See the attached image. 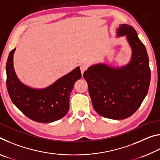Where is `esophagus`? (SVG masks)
Returning <instances> with one entry per match:
<instances>
[{"instance_id":"34e87169","label":"esophagus","mask_w":160,"mask_h":160,"mask_svg":"<svg viewBox=\"0 0 160 160\" xmlns=\"http://www.w3.org/2000/svg\"><path fill=\"white\" fill-rule=\"evenodd\" d=\"M80 70H81V73H82V75H83L84 72L85 71V70H87V68H88V67H87L86 65H84V64H82L80 65Z\"/></svg>"}]
</instances>
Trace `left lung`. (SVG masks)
<instances>
[{
    "label": "left lung",
    "mask_w": 160,
    "mask_h": 160,
    "mask_svg": "<svg viewBox=\"0 0 160 160\" xmlns=\"http://www.w3.org/2000/svg\"><path fill=\"white\" fill-rule=\"evenodd\" d=\"M116 30V37L126 36L131 48L128 63L118 67L94 64L85 70L83 77L97 113L118 120L130 117L141 105L148 94L151 73L147 51L135 29L122 24Z\"/></svg>",
    "instance_id": "8db88e82"
}]
</instances>
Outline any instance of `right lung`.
I'll list each match as a JSON object with an SVG mask.
<instances>
[{
    "instance_id": "obj_1",
    "label": "right lung",
    "mask_w": 160,
    "mask_h": 160,
    "mask_svg": "<svg viewBox=\"0 0 160 160\" xmlns=\"http://www.w3.org/2000/svg\"><path fill=\"white\" fill-rule=\"evenodd\" d=\"M10 51L6 63V85L9 96L16 107L27 117L39 123H50L66 116L74 84L82 76L80 67L63 75L44 88H34L22 82L16 75L13 56Z\"/></svg>"
}]
</instances>
